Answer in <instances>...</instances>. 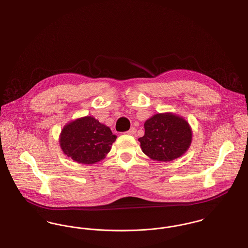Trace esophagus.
<instances>
[{"label":"esophagus","mask_w":248,"mask_h":248,"mask_svg":"<svg viewBox=\"0 0 248 248\" xmlns=\"http://www.w3.org/2000/svg\"><path fill=\"white\" fill-rule=\"evenodd\" d=\"M127 135H134L136 133V128L135 127H131L127 132H125Z\"/></svg>","instance_id":"obj_1"}]
</instances>
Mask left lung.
Wrapping results in <instances>:
<instances>
[{"label":"left lung","mask_w":248,"mask_h":248,"mask_svg":"<svg viewBox=\"0 0 248 248\" xmlns=\"http://www.w3.org/2000/svg\"><path fill=\"white\" fill-rule=\"evenodd\" d=\"M144 136L139 139L142 152L151 159L170 162L181 157L192 142L188 122L172 112L157 113L144 123Z\"/></svg>","instance_id":"1"}]
</instances>
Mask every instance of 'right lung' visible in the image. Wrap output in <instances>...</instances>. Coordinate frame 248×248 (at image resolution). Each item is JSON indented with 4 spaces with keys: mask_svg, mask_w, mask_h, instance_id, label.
<instances>
[{
    "mask_svg": "<svg viewBox=\"0 0 248 248\" xmlns=\"http://www.w3.org/2000/svg\"><path fill=\"white\" fill-rule=\"evenodd\" d=\"M116 138L108 126L93 116H85L67 123L59 142L62 153L72 160L92 165L106 157Z\"/></svg>",
    "mask_w": 248,
    "mask_h": 248,
    "instance_id": "right-lung-1",
    "label": "right lung"
}]
</instances>
